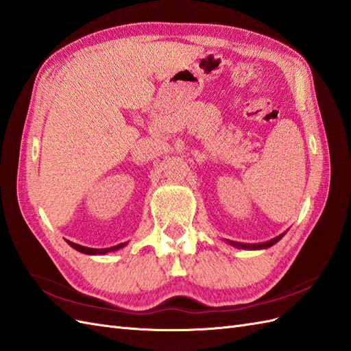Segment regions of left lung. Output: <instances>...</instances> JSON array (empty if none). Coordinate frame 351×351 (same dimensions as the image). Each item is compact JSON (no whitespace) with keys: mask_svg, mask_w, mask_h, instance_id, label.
<instances>
[{"mask_svg":"<svg viewBox=\"0 0 351 351\" xmlns=\"http://www.w3.org/2000/svg\"><path fill=\"white\" fill-rule=\"evenodd\" d=\"M285 234H286V232H283V234L278 235V237H276V238H272V240H269V241L258 243V244L237 243V241H229V240H226V241H228V244H230L232 247H237V249H244V250H262V249H268V247H271V245H274L276 243H278V241L281 240V238L285 237Z\"/></svg>","mask_w":351,"mask_h":351,"instance_id":"8db88e82","label":"left lung"}]
</instances>
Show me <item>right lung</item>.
<instances>
[{
    "mask_svg": "<svg viewBox=\"0 0 351 351\" xmlns=\"http://www.w3.org/2000/svg\"><path fill=\"white\" fill-rule=\"evenodd\" d=\"M66 243L70 244L73 249H75L77 252L80 253H84V254H107L110 252H116L119 249H122V247H125L128 243H122V244H117V245H113V247H107V249H90V247H84V245H80V244H75L73 241H68Z\"/></svg>",
    "mask_w": 351,
    "mask_h": 351,
    "instance_id": "right-lung-1",
    "label": "right lung"
}]
</instances>
